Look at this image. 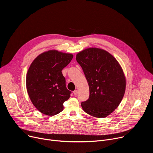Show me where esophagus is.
Here are the masks:
<instances>
[{
	"label": "esophagus",
	"mask_w": 153,
	"mask_h": 153,
	"mask_svg": "<svg viewBox=\"0 0 153 153\" xmlns=\"http://www.w3.org/2000/svg\"><path fill=\"white\" fill-rule=\"evenodd\" d=\"M77 93H78V91H77V90H74V91H73V94H74V95H77Z\"/></svg>",
	"instance_id": "1"
}]
</instances>
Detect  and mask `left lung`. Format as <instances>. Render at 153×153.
Masks as SVG:
<instances>
[{
	"label": "left lung",
	"mask_w": 153,
	"mask_h": 153,
	"mask_svg": "<svg viewBox=\"0 0 153 153\" xmlns=\"http://www.w3.org/2000/svg\"><path fill=\"white\" fill-rule=\"evenodd\" d=\"M76 60L90 88L88 99L81 103L83 111L99 118L110 115L120 104L125 91L126 80L119 63L111 54L96 48L79 53Z\"/></svg>",
	"instance_id": "8db88e82"
}]
</instances>
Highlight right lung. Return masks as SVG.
<instances>
[{"mask_svg":"<svg viewBox=\"0 0 153 153\" xmlns=\"http://www.w3.org/2000/svg\"><path fill=\"white\" fill-rule=\"evenodd\" d=\"M73 57L71 54L50 50L40 54L31 64L27 89L33 104L42 113L54 116L63 111V103L71 91L67 88L62 70Z\"/></svg>","mask_w":153,"mask_h":153,"instance_id":"right-lung-1","label":"right lung"}]
</instances>
